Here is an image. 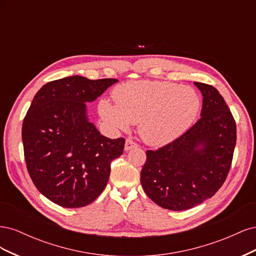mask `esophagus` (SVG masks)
Instances as JSON below:
<instances>
[{"mask_svg": "<svg viewBox=\"0 0 256 256\" xmlns=\"http://www.w3.org/2000/svg\"><path fill=\"white\" fill-rule=\"evenodd\" d=\"M138 143H136L134 140H131V138H127L126 143H125V150H129L131 148H136L138 147Z\"/></svg>", "mask_w": 256, "mask_h": 256, "instance_id": "34e87169", "label": "esophagus"}]
</instances>
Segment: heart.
<instances>
[{
    "mask_svg": "<svg viewBox=\"0 0 256 256\" xmlns=\"http://www.w3.org/2000/svg\"><path fill=\"white\" fill-rule=\"evenodd\" d=\"M115 104L99 102V113L113 127L125 130L138 122V134L150 145L172 142L187 131L200 108L190 86L164 81H129L112 92Z\"/></svg>",
    "mask_w": 256,
    "mask_h": 256,
    "instance_id": "heart-1",
    "label": "heart"
}]
</instances>
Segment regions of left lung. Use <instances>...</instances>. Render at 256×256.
I'll return each instance as SVG.
<instances>
[{
	"label": "left lung",
	"mask_w": 256,
	"mask_h": 256,
	"mask_svg": "<svg viewBox=\"0 0 256 256\" xmlns=\"http://www.w3.org/2000/svg\"><path fill=\"white\" fill-rule=\"evenodd\" d=\"M203 95L200 118L158 150H146L142 187L170 210H186L214 196L226 182L236 145V122L214 86L194 82Z\"/></svg>",
	"instance_id": "8db88e82"
}]
</instances>
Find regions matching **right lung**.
Wrapping results in <instances>:
<instances>
[{
  "label": "right lung",
  "mask_w": 256,
  "mask_h": 256,
  "mask_svg": "<svg viewBox=\"0 0 256 256\" xmlns=\"http://www.w3.org/2000/svg\"><path fill=\"white\" fill-rule=\"evenodd\" d=\"M118 81L72 76L36 92L22 124L23 150L35 187L53 203L83 207L104 190L125 138L100 134L88 120L85 102Z\"/></svg>",
  "instance_id": "add662e5"
}]
</instances>
